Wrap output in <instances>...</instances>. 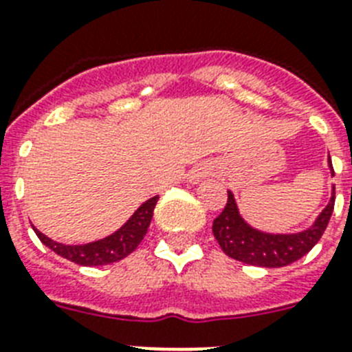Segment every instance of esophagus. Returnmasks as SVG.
<instances>
[{"instance_id": "obj_1", "label": "esophagus", "mask_w": 352, "mask_h": 352, "mask_svg": "<svg viewBox=\"0 0 352 352\" xmlns=\"http://www.w3.org/2000/svg\"><path fill=\"white\" fill-rule=\"evenodd\" d=\"M208 173H210V170H208V167H196V169L190 170V174H188V182L197 183L199 179L205 178Z\"/></svg>"}]
</instances>
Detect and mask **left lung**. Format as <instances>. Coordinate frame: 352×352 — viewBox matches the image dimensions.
Here are the masks:
<instances>
[{"instance_id":"obj_1","label":"left lung","mask_w":352,"mask_h":352,"mask_svg":"<svg viewBox=\"0 0 352 352\" xmlns=\"http://www.w3.org/2000/svg\"><path fill=\"white\" fill-rule=\"evenodd\" d=\"M329 169L331 176H335L331 158ZM333 208H335V187L331 192L329 203L309 228L297 234H268L250 226L243 219L234 194L228 190L226 207L214 219L212 232L223 252L232 259L252 266H263V268H280L304 257L320 241L331 219Z\"/></svg>"}]
</instances>
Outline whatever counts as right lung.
<instances>
[{
    "instance_id": "add662e5",
    "label": "right lung",
    "mask_w": 352,
    "mask_h": 352,
    "mask_svg": "<svg viewBox=\"0 0 352 352\" xmlns=\"http://www.w3.org/2000/svg\"><path fill=\"white\" fill-rule=\"evenodd\" d=\"M156 201H158V196L142 203L138 210L117 232H113L104 239L88 243V245H63V243H57V241L46 237L45 234H41L36 226H32V228L41 239V243L60 257L80 264V266H104V264L117 263V261L127 257L131 252H135L136 246L144 239V235L147 234Z\"/></svg>"
}]
</instances>
